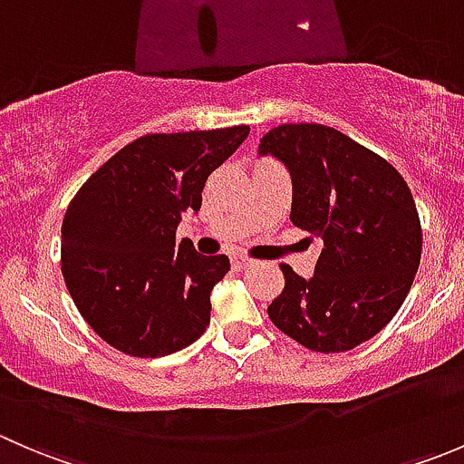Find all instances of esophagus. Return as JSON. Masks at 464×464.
Wrapping results in <instances>:
<instances>
[{"label": "esophagus", "instance_id": "esophagus-1", "mask_svg": "<svg viewBox=\"0 0 464 464\" xmlns=\"http://www.w3.org/2000/svg\"><path fill=\"white\" fill-rule=\"evenodd\" d=\"M231 265H233V269L240 271V269H245V266H249V265H251V260H249V258H245V256H233V258H231Z\"/></svg>", "mask_w": 464, "mask_h": 464}]
</instances>
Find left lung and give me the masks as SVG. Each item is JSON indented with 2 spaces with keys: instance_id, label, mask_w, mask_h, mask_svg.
<instances>
[{
  "instance_id": "left-lung-1",
  "label": "left lung",
  "mask_w": 464,
  "mask_h": 464,
  "mask_svg": "<svg viewBox=\"0 0 464 464\" xmlns=\"http://www.w3.org/2000/svg\"><path fill=\"white\" fill-rule=\"evenodd\" d=\"M292 175V222L321 237L314 276L280 265L285 287L271 323L314 353H345L372 339L404 303L420 258L422 224L404 177L343 132L283 123L260 139Z\"/></svg>"
}]
</instances>
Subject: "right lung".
I'll use <instances>...</instances> for the list:
<instances>
[{
  "label": "right lung",
  "instance_id": "obj_1",
  "mask_svg": "<svg viewBox=\"0 0 464 464\" xmlns=\"http://www.w3.org/2000/svg\"><path fill=\"white\" fill-rule=\"evenodd\" d=\"M249 125L134 139L81 186L63 219L64 285L87 325L130 357H166L202 336L227 256L177 242L210 172Z\"/></svg>",
  "mask_w": 464,
  "mask_h": 464
}]
</instances>
